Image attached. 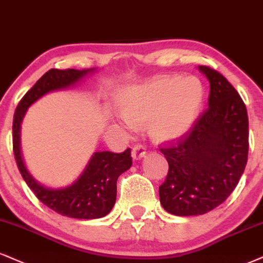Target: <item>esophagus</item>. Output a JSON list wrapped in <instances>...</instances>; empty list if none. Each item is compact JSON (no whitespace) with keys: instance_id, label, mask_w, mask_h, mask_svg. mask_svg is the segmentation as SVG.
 Listing matches in <instances>:
<instances>
[{"instance_id":"obj_1","label":"esophagus","mask_w":263,"mask_h":263,"mask_svg":"<svg viewBox=\"0 0 263 263\" xmlns=\"http://www.w3.org/2000/svg\"><path fill=\"white\" fill-rule=\"evenodd\" d=\"M145 155H146V150H145V146H142V145H137L132 151V157L134 161L141 160L142 157H145Z\"/></svg>"}]
</instances>
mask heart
I'll return each mask as SVG.
<instances>
[{
  "mask_svg": "<svg viewBox=\"0 0 263 263\" xmlns=\"http://www.w3.org/2000/svg\"><path fill=\"white\" fill-rule=\"evenodd\" d=\"M122 112L117 119L128 129L148 121V132L156 141L178 140L191 130L199 118L205 87L196 77L158 76L123 89L118 95Z\"/></svg>",
  "mask_w": 263,
  "mask_h": 263,
  "instance_id": "1",
  "label": "heart"
}]
</instances>
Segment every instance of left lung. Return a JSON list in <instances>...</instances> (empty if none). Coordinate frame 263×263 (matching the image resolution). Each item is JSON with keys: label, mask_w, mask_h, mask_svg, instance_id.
<instances>
[{"label": "left lung", "mask_w": 263, "mask_h": 263, "mask_svg": "<svg viewBox=\"0 0 263 263\" xmlns=\"http://www.w3.org/2000/svg\"><path fill=\"white\" fill-rule=\"evenodd\" d=\"M199 70L210 82L209 108L176 145L161 148L170 170L160 201L176 216L205 215L224 202L248 162L245 103L222 74L205 66Z\"/></svg>", "instance_id": "1"}]
</instances>
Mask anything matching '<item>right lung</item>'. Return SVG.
<instances>
[{"label": "right lung", "mask_w": 263, "mask_h": 263, "mask_svg": "<svg viewBox=\"0 0 263 263\" xmlns=\"http://www.w3.org/2000/svg\"><path fill=\"white\" fill-rule=\"evenodd\" d=\"M96 72L91 69H51L25 93L13 118V151L18 170L39 200L60 215L77 219L102 218L116 203L117 179L132 167L130 148L122 154L111 151L93 152L79 177L67 186H46L31 176L23 160L21 128L25 113L32 103L48 92L72 89Z\"/></svg>", "instance_id": "right-lung-1"}]
</instances>
